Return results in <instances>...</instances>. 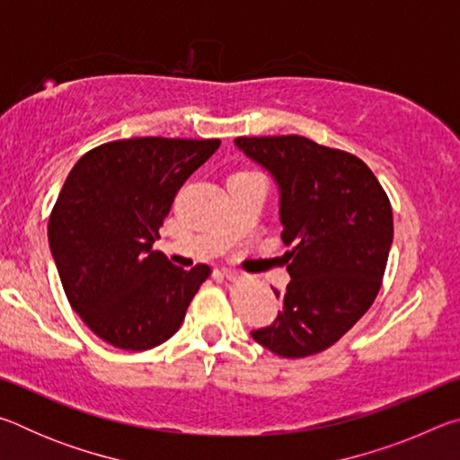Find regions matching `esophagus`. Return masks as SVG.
<instances>
[{
	"label": "esophagus",
	"instance_id": "obj_1",
	"mask_svg": "<svg viewBox=\"0 0 460 460\" xmlns=\"http://www.w3.org/2000/svg\"><path fill=\"white\" fill-rule=\"evenodd\" d=\"M221 274L227 279H241V278H243V274H241L239 270H231V268H223Z\"/></svg>",
	"mask_w": 460,
	"mask_h": 460
}]
</instances>
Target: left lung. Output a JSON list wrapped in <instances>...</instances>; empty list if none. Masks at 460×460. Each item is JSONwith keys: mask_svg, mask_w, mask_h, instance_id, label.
<instances>
[{"mask_svg": "<svg viewBox=\"0 0 460 460\" xmlns=\"http://www.w3.org/2000/svg\"><path fill=\"white\" fill-rule=\"evenodd\" d=\"M235 146L274 176L282 241L294 243L290 284L274 324L252 337L271 353H321L367 313L394 241L392 205L357 155L302 136L237 137Z\"/></svg>", "mask_w": 460, "mask_h": 460, "instance_id": "obj_1", "label": "left lung"}]
</instances>
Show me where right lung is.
<instances>
[{
  "label": "right lung",
  "instance_id": "add662e5",
  "mask_svg": "<svg viewBox=\"0 0 460 460\" xmlns=\"http://www.w3.org/2000/svg\"><path fill=\"white\" fill-rule=\"evenodd\" d=\"M219 139L131 137L89 150L62 184L49 243L68 302L109 345L146 351L181 329L211 268H176L152 243L176 192Z\"/></svg>",
  "mask_w": 460,
  "mask_h": 460
}]
</instances>
